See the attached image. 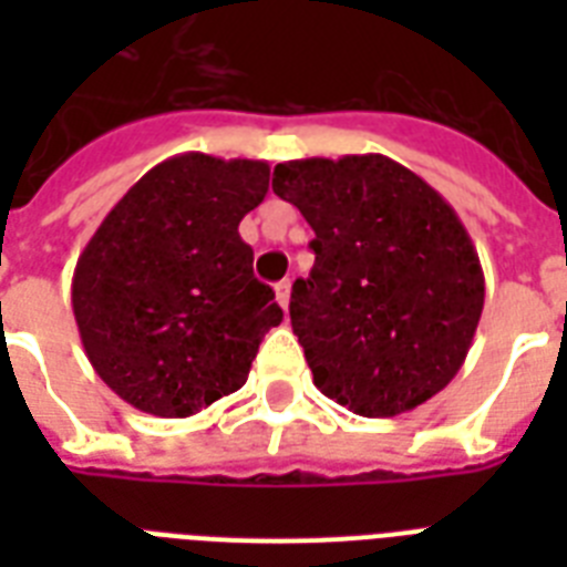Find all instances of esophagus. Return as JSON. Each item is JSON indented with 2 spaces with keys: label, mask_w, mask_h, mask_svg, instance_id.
<instances>
[{
  "label": "esophagus",
  "mask_w": 567,
  "mask_h": 567,
  "mask_svg": "<svg viewBox=\"0 0 567 567\" xmlns=\"http://www.w3.org/2000/svg\"><path fill=\"white\" fill-rule=\"evenodd\" d=\"M274 291H276V300H279V306L288 311V302H291V282H288V279H282V282H276Z\"/></svg>",
  "instance_id": "esophagus-1"
}]
</instances>
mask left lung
<instances>
[{
	"instance_id": "8db88e82",
	"label": "left lung",
	"mask_w": 567,
	"mask_h": 567,
	"mask_svg": "<svg viewBox=\"0 0 567 567\" xmlns=\"http://www.w3.org/2000/svg\"><path fill=\"white\" fill-rule=\"evenodd\" d=\"M274 190L315 229L291 327L315 385L362 417L450 385L483 315L474 240L435 188L388 155L276 164Z\"/></svg>"
}]
</instances>
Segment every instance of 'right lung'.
Returning <instances> with one entry per match:
<instances>
[{"label": "right lung", "mask_w": 567, "mask_h": 567, "mask_svg": "<svg viewBox=\"0 0 567 567\" xmlns=\"http://www.w3.org/2000/svg\"><path fill=\"white\" fill-rule=\"evenodd\" d=\"M267 185V162L173 155L93 231L75 261V327L128 405L190 417L247 382L261 338L282 323L238 235Z\"/></svg>", "instance_id": "1"}]
</instances>
